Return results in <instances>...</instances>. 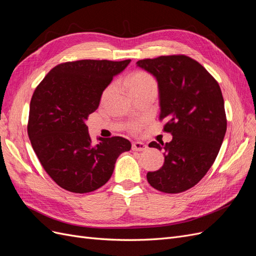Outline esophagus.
Masks as SVG:
<instances>
[{"mask_svg":"<svg viewBox=\"0 0 256 256\" xmlns=\"http://www.w3.org/2000/svg\"><path fill=\"white\" fill-rule=\"evenodd\" d=\"M147 148H148L147 145L142 142H134L132 143V150L136 152H143V150H146Z\"/></svg>","mask_w":256,"mask_h":256,"instance_id":"esophagus-1","label":"esophagus"}]
</instances>
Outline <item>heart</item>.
I'll list each match as a JSON object with an SVG mask.
<instances>
[{
    "instance_id": "1",
    "label": "heart",
    "mask_w": 256,
    "mask_h": 256,
    "mask_svg": "<svg viewBox=\"0 0 256 256\" xmlns=\"http://www.w3.org/2000/svg\"><path fill=\"white\" fill-rule=\"evenodd\" d=\"M127 86L131 94H134V92H144L148 90H157V82L154 79V76H150L148 72H136L128 76ZM113 88H114V84L108 85L102 92V100H106L108 97H109ZM140 126H141V122H136L131 127H132L134 130H138L140 128Z\"/></svg>"
}]
</instances>
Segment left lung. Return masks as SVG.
Returning <instances> with one entry per match:
<instances>
[{"label": "left lung", "instance_id": "left-lung-1", "mask_svg": "<svg viewBox=\"0 0 256 256\" xmlns=\"http://www.w3.org/2000/svg\"><path fill=\"white\" fill-rule=\"evenodd\" d=\"M158 82L160 120L173 136L171 142L150 143L164 150V162L148 172L152 187L180 193L196 186L214 162L226 132L220 86L206 69L186 56H168L136 62Z\"/></svg>", "mask_w": 256, "mask_h": 256}]
</instances>
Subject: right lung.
<instances>
[{"instance_id":"add662e5","label":"right lung","mask_w":256,"mask_h":256,"mask_svg":"<svg viewBox=\"0 0 256 256\" xmlns=\"http://www.w3.org/2000/svg\"><path fill=\"white\" fill-rule=\"evenodd\" d=\"M131 60H82L54 67L36 88L30 104L28 134L44 171L63 189L88 193L104 186L116 159L130 150L122 136L97 138L86 122L106 88Z\"/></svg>"}]
</instances>
